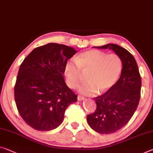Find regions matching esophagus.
Listing matches in <instances>:
<instances>
[{
  "label": "esophagus",
  "mask_w": 153,
  "mask_h": 153,
  "mask_svg": "<svg viewBox=\"0 0 153 153\" xmlns=\"http://www.w3.org/2000/svg\"><path fill=\"white\" fill-rule=\"evenodd\" d=\"M77 99H78V100H83L85 99V98H84L83 96H81L79 95L78 96H77Z\"/></svg>",
  "instance_id": "1"
}]
</instances>
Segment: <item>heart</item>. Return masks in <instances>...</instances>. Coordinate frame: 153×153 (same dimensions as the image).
Returning a JSON list of instances; mask_svg holds the SVG:
<instances>
[{
	"label": "heart",
	"instance_id": "obj_1",
	"mask_svg": "<svg viewBox=\"0 0 153 153\" xmlns=\"http://www.w3.org/2000/svg\"><path fill=\"white\" fill-rule=\"evenodd\" d=\"M123 70L121 57L115 53L108 54L98 50H90L82 53L76 59L67 61L64 73L67 84L75 88L88 72V81L79 86V91L85 95L93 96L109 92L119 81Z\"/></svg>",
	"mask_w": 153,
	"mask_h": 153
}]
</instances>
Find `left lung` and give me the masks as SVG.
Segmentation results:
<instances>
[{
  "label": "left lung",
  "instance_id": "left-lung-1",
  "mask_svg": "<svg viewBox=\"0 0 153 153\" xmlns=\"http://www.w3.org/2000/svg\"><path fill=\"white\" fill-rule=\"evenodd\" d=\"M96 48L111 49L123 62V72L116 86L109 92L94 98L96 109L87 116L94 131L110 134L123 128L133 116L139 105L142 79L135 58L125 48L113 44Z\"/></svg>",
  "mask_w": 153,
  "mask_h": 153
}]
</instances>
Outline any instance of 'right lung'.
Segmentation results:
<instances>
[{"label": "right lung", "mask_w": 153, "mask_h": 153, "mask_svg": "<svg viewBox=\"0 0 153 153\" xmlns=\"http://www.w3.org/2000/svg\"><path fill=\"white\" fill-rule=\"evenodd\" d=\"M76 51L49 43L37 47L21 63L14 87L18 111L30 127L39 131L55 129L64 118L77 95L63 79L65 63Z\"/></svg>", "instance_id": "add662e5"}]
</instances>
